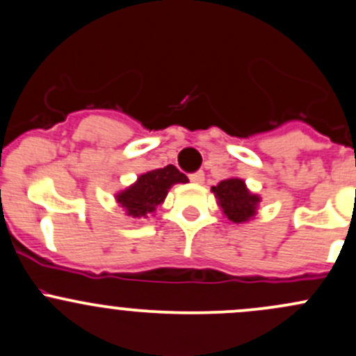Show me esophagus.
I'll return each instance as SVG.
<instances>
[{"instance_id":"obj_1","label":"esophagus","mask_w":356,"mask_h":356,"mask_svg":"<svg viewBox=\"0 0 356 356\" xmlns=\"http://www.w3.org/2000/svg\"><path fill=\"white\" fill-rule=\"evenodd\" d=\"M190 181L195 183V185H200V183H204V173H202V171H197V173L190 175Z\"/></svg>"}]
</instances>
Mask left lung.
Returning <instances> with one entry per match:
<instances>
[{
  "label": "left lung",
  "mask_w": 356,
  "mask_h": 356,
  "mask_svg": "<svg viewBox=\"0 0 356 356\" xmlns=\"http://www.w3.org/2000/svg\"><path fill=\"white\" fill-rule=\"evenodd\" d=\"M211 192L218 199L222 214L234 225H245L257 214L260 197L257 193H252L241 178L222 179L212 186Z\"/></svg>",
  "instance_id": "obj_1"
}]
</instances>
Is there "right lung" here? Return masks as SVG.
Instances as JSON below:
<instances>
[{
  "label": "right lung",
  "instance_id": "1",
  "mask_svg": "<svg viewBox=\"0 0 356 356\" xmlns=\"http://www.w3.org/2000/svg\"><path fill=\"white\" fill-rule=\"evenodd\" d=\"M177 183H188V178L179 173L177 166L168 164L140 175L137 181L116 193L115 200L128 218L144 221L156 212L157 205L164 202L170 188Z\"/></svg>",
  "mask_w": 356,
  "mask_h": 356
}]
</instances>
